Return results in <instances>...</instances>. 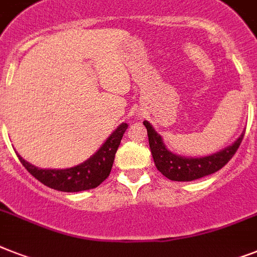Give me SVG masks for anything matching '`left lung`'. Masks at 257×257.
Here are the masks:
<instances>
[{
  "label": "left lung",
  "instance_id": "8db88e82",
  "mask_svg": "<svg viewBox=\"0 0 257 257\" xmlns=\"http://www.w3.org/2000/svg\"><path fill=\"white\" fill-rule=\"evenodd\" d=\"M144 125L148 132L149 148L156 168L172 181H193L221 169L236 153L245 132L243 131L231 145L220 149L219 152L201 157H185L171 152L161 135L155 131L149 121H144Z\"/></svg>",
  "mask_w": 257,
  "mask_h": 257
}]
</instances>
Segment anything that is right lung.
Returning <instances> with one entry per match:
<instances>
[{
    "instance_id": "obj_1",
    "label": "right lung",
    "mask_w": 257,
    "mask_h": 257,
    "mask_svg": "<svg viewBox=\"0 0 257 257\" xmlns=\"http://www.w3.org/2000/svg\"><path fill=\"white\" fill-rule=\"evenodd\" d=\"M128 124H120L93 156L81 164L65 169H42L17 155L21 164L44 185L61 192H81L98 187L108 179L114 156Z\"/></svg>"
}]
</instances>
